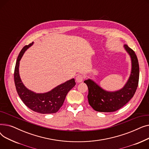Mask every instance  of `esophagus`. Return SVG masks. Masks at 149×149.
I'll list each match as a JSON object with an SVG mask.
<instances>
[{"mask_svg":"<svg viewBox=\"0 0 149 149\" xmlns=\"http://www.w3.org/2000/svg\"><path fill=\"white\" fill-rule=\"evenodd\" d=\"M76 81L77 83H81L84 80V76L82 75H78L77 77H76Z\"/></svg>","mask_w":149,"mask_h":149,"instance_id":"34e87169","label":"esophagus"}]
</instances>
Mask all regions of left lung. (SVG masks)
I'll return each mask as SVG.
<instances>
[{
    "mask_svg": "<svg viewBox=\"0 0 149 149\" xmlns=\"http://www.w3.org/2000/svg\"><path fill=\"white\" fill-rule=\"evenodd\" d=\"M124 48L131 60V72L124 86L117 91L104 90L94 81L89 79L84 81L88 88V101L95 111L101 112H112L118 110L127 104L134 97L139 81V64L135 52L126 45Z\"/></svg>",
    "mask_w": 149,
    "mask_h": 149,
    "instance_id": "left-lung-1",
    "label": "left lung"
}]
</instances>
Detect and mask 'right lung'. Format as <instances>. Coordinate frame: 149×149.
<instances>
[{"label": "right lung", "mask_w": 149, "mask_h": 149, "mask_svg": "<svg viewBox=\"0 0 149 149\" xmlns=\"http://www.w3.org/2000/svg\"><path fill=\"white\" fill-rule=\"evenodd\" d=\"M33 44L34 42L23 47L19 54L14 75L15 88L20 99L32 111L42 114L56 113L63 104L68 92L75 86V79L68 80L45 93H36L28 89L20 79L19 65L23 54Z\"/></svg>", "instance_id": "right-lung-1"}]
</instances>
